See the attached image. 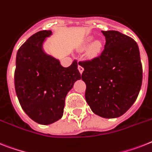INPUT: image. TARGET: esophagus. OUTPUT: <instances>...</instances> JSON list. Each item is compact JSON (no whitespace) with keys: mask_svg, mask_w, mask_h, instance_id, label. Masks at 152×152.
Returning <instances> with one entry per match:
<instances>
[{"mask_svg":"<svg viewBox=\"0 0 152 152\" xmlns=\"http://www.w3.org/2000/svg\"><path fill=\"white\" fill-rule=\"evenodd\" d=\"M78 69H79V72H80V74H82V72H83V68L81 65H78Z\"/></svg>","mask_w":152,"mask_h":152,"instance_id":"34e87169","label":"esophagus"}]
</instances>
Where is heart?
I'll use <instances>...</instances> for the list:
<instances>
[{
	"mask_svg": "<svg viewBox=\"0 0 152 152\" xmlns=\"http://www.w3.org/2000/svg\"><path fill=\"white\" fill-rule=\"evenodd\" d=\"M91 41V38H89L87 41V44H89V43H90ZM100 49H101V44H100L99 43L96 42V43H94V44L93 46H92V48H91V51H92V53H93V54H95V53H97L99 51Z\"/></svg>",
	"mask_w": 152,
	"mask_h": 152,
	"instance_id": "1",
	"label": "heart"
}]
</instances>
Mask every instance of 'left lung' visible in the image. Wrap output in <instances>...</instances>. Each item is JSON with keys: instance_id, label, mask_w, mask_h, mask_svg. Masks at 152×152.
<instances>
[{"instance_id": "left-lung-1", "label": "left lung", "mask_w": 152, "mask_h": 152, "mask_svg": "<svg viewBox=\"0 0 152 152\" xmlns=\"http://www.w3.org/2000/svg\"><path fill=\"white\" fill-rule=\"evenodd\" d=\"M102 32L105 44L101 55L79 65L84 69L85 98L91 110L112 119L124 114L136 101L142 84V65L134 39L115 30Z\"/></svg>"}]
</instances>
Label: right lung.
Masks as SVG:
<instances>
[{
  "mask_svg": "<svg viewBox=\"0 0 152 152\" xmlns=\"http://www.w3.org/2000/svg\"><path fill=\"white\" fill-rule=\"evenodd\" d=\"M50 30L33 34L16 55L15 88L20 105L28 116L42 125L60 119L65 99L74 83L80 80L76 60L67 68L43 51L44 39Z\"/></svg>",
  "mask_w": 152,
  "mask_h": 152,
  "instance_id": "right-lung-1",
  "label": "right lung"
}]
</instances>
